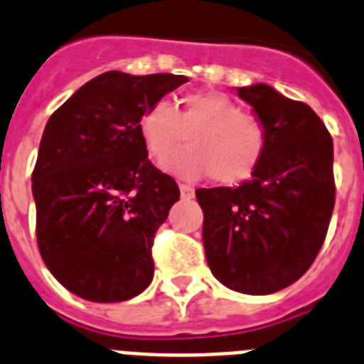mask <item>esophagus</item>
Returning a JSON list of instances; mask_svg holds the SVG:
<instances>
[{
    "label": "esophagus",
    "mask_w": 364,
    "mask_h": 364,
    "mask_svg": "<svg viewBox=\"0 0 364 364\" xmlns=\"http://www.w3.org/2000/svg\"><path fill=\"white\" fill-rule=\"evenodd\" d=\"M179 192H181L183 200H192L194 198V188L188 185H179Z\"/></svg>",
    "instance_id": "esophagus-1"
}]
</instances>
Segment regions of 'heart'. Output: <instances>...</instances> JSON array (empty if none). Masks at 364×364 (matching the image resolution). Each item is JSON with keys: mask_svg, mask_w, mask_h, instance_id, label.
I'll return each instance as SVG.
<instances>
[{"mask_svg": "<svg viewBox=\"0 0 364 364\" xmlns=\"http://www.w3.org/2000/svg\"><path fill=\"white\" fill-rule=\"evenodd\" d=\"M148 156L157 163L184 140L189 146L164 161V168L185 179L213 176L220 185H238L257 172L267 150V128L229 95L213 90L183 93L176 109L156 100L137 122Z\"/></svg>", "mask_w": 364, "mask_h": 364, "instance_id": "obj_1", "label": "heart"}]
</instances>
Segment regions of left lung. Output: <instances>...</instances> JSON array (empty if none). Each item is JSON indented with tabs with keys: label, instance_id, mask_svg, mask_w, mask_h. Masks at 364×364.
Masks as SVG:
<instances>
[{
	"label": "left lung",
	"instance_id": "8db88e82",
	"mask_svg": "<svg viewBox=\"0 0 364 364\" xmlns=\"http://www.w3.org/2000/svg\"><path fill=\"white\" fill-rule=\"evenodd\" d=\"M236 91L267 128V150L236 188L196 191L205 257L232 291L271 295L309 269L326 238L335 205L333 141L308 104L267 84Z\"/></svg>",
	"mask_w": 364,
	"mask_h": 364
}]
</instances>
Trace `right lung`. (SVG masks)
<instances>
[{
    "label": "right lung",
    "mask_w": 364,
    "mask_h": 364,
    "mask_svg": "<svg viewBox=\"0 0 364 364\" xmlns=\"http://www.w3.org/2000/svg\"><path fill=\"white\" fill-rule=\"evenodd\" d=\"M185 82L168 73L107 71L47 121L33 172L38 249L80 299L121 302L150 286L154 236L179 188L148 161L137 122Z\"/></svg>",
    "instance_id": "add662e5"
}]
</instances>
